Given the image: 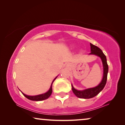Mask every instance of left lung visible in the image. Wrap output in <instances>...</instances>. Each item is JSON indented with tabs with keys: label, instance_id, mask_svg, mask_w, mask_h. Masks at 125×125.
Returning <instances> with one entry per match:
<instances>
[{
	"label": "left lung",
	"instance_id": "left-lung-1",
	"mask_svg": "<svg viewBox=\"0 0 125 125\" xmlns=\"http://www.w3.org/2000/svg\"><path fill=\"white\" fill-rule=\"evenodd\" d=\"M90 46L91 51L90 54H94V55H97L101 58L104 67V75L103 80L98 84V85L96 87L92 88H88L83 91H78L75 89L73 85H72V90H73V94L79 98H85V99L94 97L103 90L106 83L107 76H108V65L107 63L106 58L105 54L103 53V51L99 47L92 44V43H90Z\"/></svg>",
	"mask_w": 125,
	"mask_h": 125
}]
</instances>
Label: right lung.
<instances>
[{"label": "right lung", "mask_w": 125, "mask_h": 125, "mask_svg": "<svg viewBox=\"0 0 125 125\" xmlns=\"http://www.w3.org/2000/svg\"><path fill=\"white\" fill-rule=\"evenodd\" d=\"M56 78H57V77L54 79L53 81H52L50 89H49V90L47 91V92H46L45 94H39V95H37V96H28V95H26V94H23V93H22V94H23V95L25 96V97H27L29 100H32V101H42V100H44L47 99V98H48L49 97H50V95L52 94V83H53L54 81L55 80Z\"/></svg>", "instance_id": "right-lung-1"}]
</instances>
